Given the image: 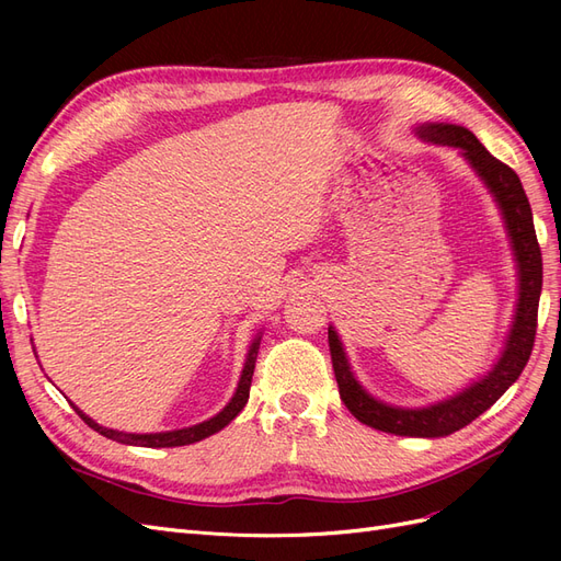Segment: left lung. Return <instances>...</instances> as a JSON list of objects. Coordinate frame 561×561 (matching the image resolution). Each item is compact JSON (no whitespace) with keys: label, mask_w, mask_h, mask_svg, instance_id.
Wrapping results in <instances>:
<instances>
[{"label":"left lung","mask_w":561,"mask_h":561,"mask_svg":"<svg viewBox=\"0 0 561 561\" xmlns=\"http://www.w3.org/2000/svg\"><path fill=\"white\" fill-rule=\"evenodd\" d=\"M419 138L435 142V145H449L461 149L466 161L474 168V173L482 178L486 190L494 194L499 208L505 219L507 236L515 250L517 260V274H519V299L515 309V320L511 334H507L505 348L501 353L499 363L491 367L486 377L470 383L461 393L447 398L443 402H435L431 407H421V410H404V407L386 404L377 398H371L367 390L353 377L348 358L344 353L342 342L334 332L328 330L330 355L334 377L339 383V396L348 407V412L369 428H377L383 433L404 435V437H445L456 431L468 426L470 421L484 414L491 404H494L507 388H511L522 369L529 363V355L536 339L538 325V299L542 287V260L540 248L534 229V215L529 198L524 194V186L511 165H505L496 157H491L482 147V142L474 135L454 124H426L416 128Z\"/></svg>","instance_id":"obj_1"}]
</instances>
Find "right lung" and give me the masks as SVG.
I'll use <instances>...</instances> for the list:
<instances>
[{"label":"right lung","mask_w":561,"mask_h":561,"mask_svg":"<svg viewBox=\"0 0 561 561\" xmlns=\"http://www.w3.org/2000/svg\"><path fill=\"white\" fill-rule=\"evenodd\" d=\"M260 339H262V336L254 339L250 351H248V358H245V365H243V375H241L239 388H236V393H233V398L229 400V404L225 407L222 412L215 414L213 419L203 421V423H196V426H192V428L165 431V433H145V435H138V433H122V431H112V428L100 426V423H95L91 416L83 414L77 404H72V407H75V412L83 419V423H89V426H91L93 431H98L100 435H105V437L114 439V443L135 445V447H184V445H194V443H198V439H206V437L215 435L217 431H222L225 426H229V423H231L236 416L241 414V410H243L248 398H250V381H252L254 363H257Z\"/></svg>","instance_id":"1"}]
</instances>
